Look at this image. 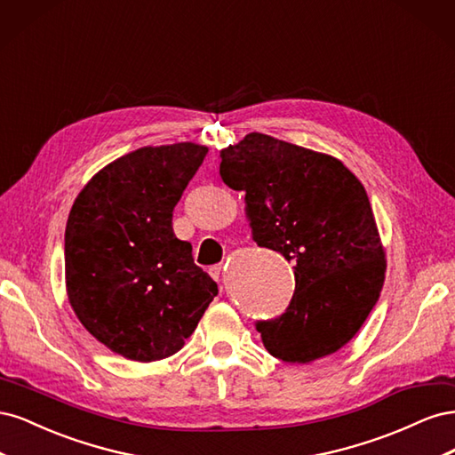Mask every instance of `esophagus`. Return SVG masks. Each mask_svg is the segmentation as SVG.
Instances as JSON below:
<instances>
[{
    "mask_svg": "<svg viewBox=\"0 0 455 455\" xmlns=\"http://www.w3.org/2000/svg\"><path fill=\"white\" fill-rule=\"evenodd\" d=\"M222 271H224V266H222V264H216V266H212V267L209 269V273L212 275L214 279H220V275H222Z\"/></svg>",
    "mask_w": 455,
    "mask_h": 455,
    "instance_id": "34e87169",
    "label": "esophagus"
}]
</instances>
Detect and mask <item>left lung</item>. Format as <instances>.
Returning a JSON list of instances; mask_svg holds the SVG:
<instances>
[{"mask_svg":"<svg viewBox=\"0 0 455 455\" xmlns=\"http://www.w3.org/2000/svg\"><path fill=\"white\" fill-rule=\"evenodd\" d=\"M220 157L224 184L244 194L252 239L294 264L286 311L256 323L266 349L298 364L336 353L359 332L385 279L364 186L341 161L259 132Z\"/></svg>","mask_w":455,"mask_h":455,"instance_id":"1","label":"left lung"}]
</instances>
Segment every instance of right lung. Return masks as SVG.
<instances>
[{"mask_svg":"<svg viewBox=\"0 0 455 455\" xmlns=\"http://www.w3.org/2000/svg\"><path fill=\"white\" fill-rule=\"evenodd\" d=\"M209 148H140L81 189L64 235L68 299L89 332L131 361L184 347L218 284L172 229V211Z\"/></svg>","mask_w":455,"mask_h":455,"instance_id":"right-lung-1","label":"right lung"}]
</instances>
